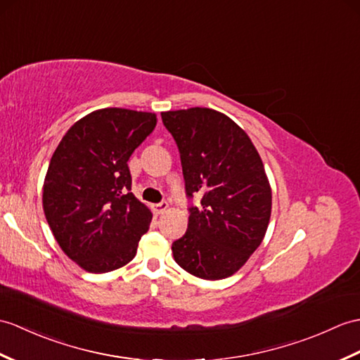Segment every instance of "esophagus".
<instances>
[{
  "mask_svg": "<svg viewBox=\"0 0 360 360\" xmlns=\"http://www.w3.org/2000/svg\"><path fill=\"white\" fill-rule=\"evenodd\" d=\"M167 208H169V202H167V200H162V202H160V204H153L152 205V210H153V213L155 214H161V213H164Z\"/></svg>",
  "mask_w": 360,
  "mask_h": 360,
  "instance_id": "obj_1",
  "label": "esophagus"
}]
</instances>
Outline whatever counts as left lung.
Returning a JSON list of instances; mask_svg holds the SVG:
<instances>
[{
    "label": "left lung",
    "mask_w": 360,
    "mask_h": 360,
    "mask_svg": "<svg viewBox=\"0 0 360 360\" xmlns=\"http://www.w3.org/2000/svg\"><path fill=\"white\" fill-rule=\"evenodd\" d=\"M176 142L188 207L186 235L172 244L176 264L200 279L229 278L261 245L271 188L257 150L229 116L212 108L161 113Z\"/></svg>",
    "instance_id": "1"
}]
</instances>
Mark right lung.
Wrapping results in <instances>:
<instances>
[{
	"instance_id": "1",
	"label": "right lung",
	"mask_w": 360,
	"mask_h": 360,
	"mask_svg": "<svg viewBox=\"0 0 360 360\" xmlns=\"http://www.w3.org/2000/svg\"><path fill=\"white\" fill-rule=\"evenodd\" d=\"M156 115L103 108L73 124L44 181L46 219L63 252L82 269L107 273L129 264L152 221L131 193L127 161Z\"/></svg>"
}]
</instances>
